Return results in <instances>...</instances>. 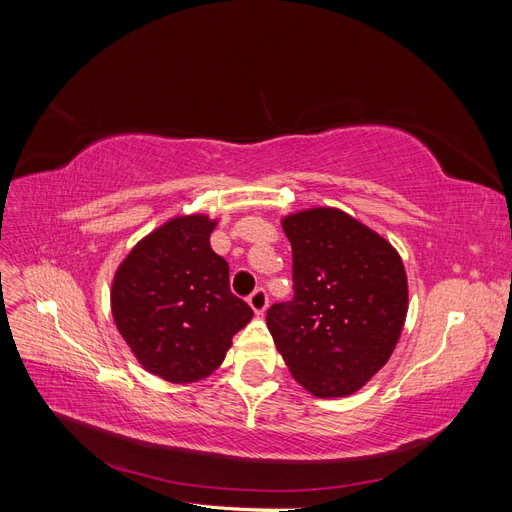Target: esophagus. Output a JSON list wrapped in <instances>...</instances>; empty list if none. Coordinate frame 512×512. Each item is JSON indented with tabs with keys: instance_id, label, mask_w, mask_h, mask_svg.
<instances>
[{
	"instance_id": "obj_1",
	"label": "esophagus",
	"mask_w": 512,
	"mask_h": 512,
	"mask_svg": "<svg viewBox=\"0 0 512 512\" xmlns=\"http://www.w3.org/2000/svg\"><path fill=\"white\" fill-rule=\"evenodd\" d=\"M247 301H250V307L254 309V314H256V316H262V314L267 312L269 297H267L265 288H258V290H254V292H252V297L247 299Z\"/></svg>"
}]
</instances>
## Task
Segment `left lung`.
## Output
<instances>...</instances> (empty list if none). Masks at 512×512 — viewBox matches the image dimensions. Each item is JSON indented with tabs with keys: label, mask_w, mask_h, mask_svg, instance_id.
Returning <instances> with one entry per match:
<instances>
[{
	"label": "left lung",
	"mask_w": 512,
	"mask_h": 512,
	"mask_svg": "<svg viewBox=\"0 0 512 512\" xmlns=\"http://www.w3.org/2000/svg\"><path fill=\"white\" fill-rule=\"evenodd\" d=\"M292 245L294 299L275 303L267 327L292 378L320 399L348 397L391 359L408 314L399 252L342 209L282 218Z\"/></svg>",
	"instance_id": "8db88e82"
}]
</instances>
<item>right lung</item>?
Returning <instances> with one entry per match:
<instances>
[{"instance_id": "1", "label": "right lung", "mask_w": 512, "mask_h": 512, "mask_svg": "<svg viewBox=\"0 0 512 512\" xmlns=\"http://www.w3.org/2000/svg\"><path fill=\"white\" fill-rule=\"evenodd\" d=\"M218 220L175 215L138 241L111 286L115 327L149 374L173 384L209 378L254 312L230 292L211 250Z\"/></svg>"}]
</instances>
